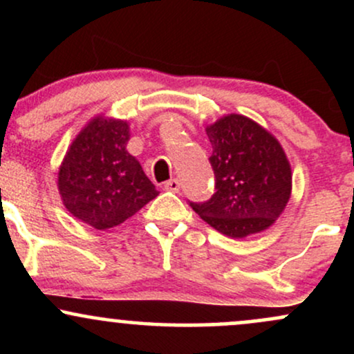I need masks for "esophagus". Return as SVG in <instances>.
I'll use <instances>...</instances> for the list:
<instances>
[{"instance_id": "34e87169", "label": "esophagus", "mask_w": 354, "mask_h": 354, "mask_svg": "<svg viewBox=\"0 0 354 354\" xmlns=\"http://www.w3.org/2000/svg\"><path fill=\"white\" fill-rule=\"evenodd\" d=\"M180 186H181V183H180V180H176V178H173V180L165 183V189L173 191V193H178V191H180Z\"/></svg>"}]
</instances>
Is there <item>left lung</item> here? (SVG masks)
Segmentation results:
<instances>
[{"label": "left lung", "instance_id": "8db88e82", "mask_svg": "<svg viewBox=\"0 0 354 354\" xmlns=\"http://www.w3.org/2000/svg\"><path fill=\"white\" fill-rule=\"evenodd\" d=\"M216 193L189 203L211 228L241 239L274 225L291 198L293 174L279 141L251 118L221 116L206 126Z\"/></svg>", "mask_w": 354, "mask_h": 354}]
</instances>
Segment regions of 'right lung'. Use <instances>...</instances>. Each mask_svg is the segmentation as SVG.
Wrapping results in <instances>:
<instances>
[{
	"mask_svg": "<svg viewBox=\"0 0 354 354\" xmlns=\"http://www.w3.org/2000/svg\"><path fill=\"white\" fill-rule=\"evenodd\" d=\"M129 136L126 120L95 116L61 161V201L73 216L95 230L121 225L160 193L126 149Z\"/></svg>",
	"mask_w": 354,
	"mask_h": 354,
	"instance_id": "1",
	"label": "right lung"
}]
</instances>
